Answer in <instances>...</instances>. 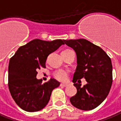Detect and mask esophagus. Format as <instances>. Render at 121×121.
I'll use <instances>...</instances> for the list:
<instances>
[{
	"label": "esophagus",
	"instance_id": "obj_1",
	"mask_svg": "<svg viewBox=\"0 0 121 121\" xmlns=\"http://www.w3.org/2000/svg\"><path fill=\"white\" fill-rule=\"evenodd\" d=\"M67 85H68L67 83H61L60 84V86L61 87H67Z\"/></svg>",
	"mask_w": 121,
	"mask_h": 121
}]
</instances>
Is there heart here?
I'll use <instances>...</instances> for the list:
<instances>
[{"label": "heart", "mask_w": 121, "mask_h": 121, "mask_svg": "<svg viewBox=\"0 0 121 121\" xmlns=\"http://www.w3.org/2000/svg\"><path fill=\"white\" fill-rule=\"evenodd\" d=\"M54 78L56 79L61 81H65L67 80L68 78V73L67 71L64 70V69H60L57 70L54 73Z\"/></svg>", "instance_id": "obj_1"}]
</instances>
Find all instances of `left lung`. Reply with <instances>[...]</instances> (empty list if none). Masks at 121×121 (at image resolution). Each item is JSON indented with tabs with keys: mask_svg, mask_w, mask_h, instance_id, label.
I'll use <instances>...</instances> for the list:
<instances>
[{
	"mask_svg": "<svg viewBox=\"0 0 121 121\" xmlns=\"http://www.w3.org/2000/svg\"><path fill=\"white\" fill-rule=\"evenodd\" d=\"M75 50L77 68L73 82L77 93L70 98L75 107L83 111L95 109L109 95L112 82V67L111 58L100 47L85 39L64 40ZM87 84L81 87V79Z\"/></svg>",
	"mask_w": 121,
	"mask_h": 121,
	"instance_id": "1",
	"label": "left lung"
}]
</instances>
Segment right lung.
Segmentation results:
<instances>
[{"label": "right lung", "instance_id": "obj_1", "mask_svg": "<svg viewBox=\"0 0 121 121\" xmlns=\"http://www.w3.org/2000/svg\"><path fill=\"white\" fill-rule=\"evenodd\" d=\"M64 41L35 39L20 47L10 59L9 91L22 109L28 112L40 111L48 103L53 89L60 85L53 78L42 83L36 75L38 69L46 67L48 56L64 44Z\"/></svg>", "mask_w": 121, "mask_h": 121}]
</instances>
